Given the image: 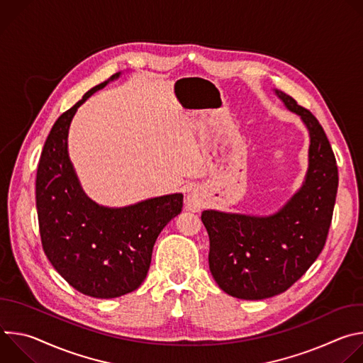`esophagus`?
Returning <instances> with one entry per match:
<instances>
[{"mask_svg":"<svg viewBox=\"0 0 363 363\" xmlns=\"http://www.w3.org/2000/svg\"><path fill=\"white\" fill-rule=\"evenodd\" d=\"M185 206H186V210H189L192 213H196V211H199L202 208V206H203L202 196H201V194L196 189L188 191L186 198H185Z\"/></svg>","mask_w":363,"mask_h":363,"instance_id":"34e87169","label":"esophagus"}]
</instances>
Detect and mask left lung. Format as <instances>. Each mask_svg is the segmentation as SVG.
Returning <instances> with one entry per match:
<instances>
[{
  "mask_svg": "<svg viewBox=\"0 0 363 363\" xmlns=\"http://www.w3.org/2000/svg\"><path fill=\"white\" fill-rule=\"evenodd\" d=\"M300 116L310 136L308 169L301 188L276 214L254 217L206 210L210 270L221 290L244 300L273 297L291 287L322 252L337 194V165L329 139L312 112L274 90Z\"/></svg>",
  "mask_w": 363,
  "mask_h": 363,
  "instance_id": "obj_1",
  "label": "left lung"
}]
</instances>
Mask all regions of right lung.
I'll list each match as a JSON object with an SVG mask.
<instances>
[{
	"mask_svg": "<svg viewBox=\"0 0 363 363\" xmlns=\"http://www.w3.org/2000/svg\"><path fill=\"white\" fill-rule=\"evenodd\" d=\"M121 73L90 89L51 128L38 162L35 205L43 250L77 291L113 298L145 280L152 250L164 227L182 211V194L149 198L122 208L91 201L69 158L70 122L82 103Z\"/></svg>",
	"mask_w": 363,
	"mask_h": 363,
	"instance_id": "add662e5",
	"label": "right lung"
}]
</instances>
